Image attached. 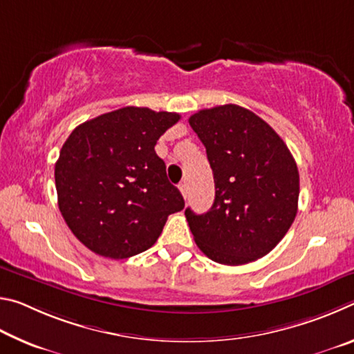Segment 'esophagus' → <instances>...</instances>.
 <instances>
[{"mask_svg": "<svg viewBox=\"0 0 354 354\" xmlns=\"http://www.w3.org/2000/svg\"><path fill=\"white\" fill-rule=\"evenodd\" d=\"M179 190H181V194H183L184 198H187V184H185V183L179 184Z\"/></svg>", "mask_w": 354, "mask_h": 354, "instance_id": "obj_1", "label": "esophagus"}]
</instances>
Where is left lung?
<instances>
[{
	"label": "left lung",
	"instance_id": "obj_1",
	"mask_svg": "<svg viewBox=\"0 0 354 354\" xmlns=\"http://www.w3.org/2000/svg\"><path fill=\"white\" fill-rule=\"evenodd\" d=\"M189 123L206 148L215 183L206 214L185 209L195 243L225 266L268 254L298 209L299 175L289 148L270 124L237 104L198 111Z\"/></svg>",
	"mask_w": 354,
	"mask_h": 354
}]
</instances>
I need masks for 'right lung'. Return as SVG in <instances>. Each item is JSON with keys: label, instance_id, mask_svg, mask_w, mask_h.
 <instances>
[{"label": "right lung", "instance_id": "1", "mask_svg": "<svg viewBox=\"0 0 354 354\" xmlns=\"http://www.w3.org/2000/svg\"><path fill=\"white\" fill-rule=\"evenodd\" d=\"M176 112L122 107L84 122L62 145L55 169L57 203L88 250L127 259L153 247L184 198L154 151Z\"/></svg>", "mask_w": 354, "mask_h": 354}]
</instances>
